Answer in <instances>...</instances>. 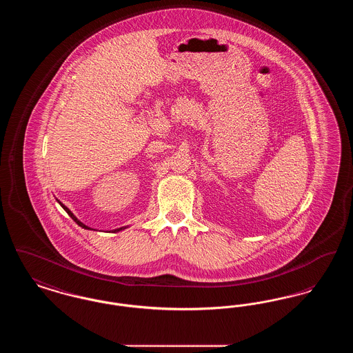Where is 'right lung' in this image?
<instances>
[{
    "label": "right lung",
    "mask_w": 353,
    "mask_h": 353,
    "mask_svg": "<svg viewBox=\"0 0 353 353\" xmlns=\"http://www.w3.org/2000/svg\"><path fill=\"white\" fill-rule=\"evenodd\" d=\"M57 201L59 202V205H61V206H62V208H63V209H65V210H66V212H68V216H70V217H71V219H74V221H75V222H77V223H78V225H79V226H81V228H83V229H88V230H91V229H90V228H88V226H87V225H84L83 222H81V221H79V219H77V217H75V216H74V214H72V212H71V210H70V209H68V206H65V205H63V203H62V202L59 201V200H57ZM124 229H127V228H125V226H124V228H119V229H115V230H114V232H115V233H117V232H120V230H124Z\"/></svg>",
    "instance_id": "right-lung-1"
}]
</instances>
